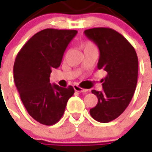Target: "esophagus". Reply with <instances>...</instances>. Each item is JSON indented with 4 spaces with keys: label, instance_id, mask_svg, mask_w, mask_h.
<instances>
[{
    "label": "esophagus",
    "instance_id": "1",
    "mask_svg": "<svg viewBox=\"0 0 152 152\" xmlns=\"http://www.w3.org/2000/svg\"><path fill=\"white\" fill-rule=\"evenodd\" d=\"M73 87H74V90L76 91H78V92H81V93H87V92H88V90H86V89H83V88L80 87L79 86H77V85H74Z\"/></svg>",
    "mask_w": 152,
    "mask_h": 152
}]
</instances>
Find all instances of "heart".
<instances>
[{
	"label": "heart",
	"mask_w": 152,
	"mask_h": 152,
	"mask_svg": "<svg viewBox=\"0 0 152 152\" xmlns=\"http://www.w3.org/2000/svg\"><path fill=\"white\" fill-rule=\"evenodd\" d=\"M94 43H91L90 41H86L81 44V48H82L83 50H86V49H88V48H94Z\"/></svg>",
	"instance_id": "heart-1"
}]
</instances>
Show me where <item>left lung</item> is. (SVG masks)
Returning a JSON list of instances; mask_svg holds the SVG:
<instances>
[{
  "instance_id": "8db88e82",
  "label": "left lung",
  "mask_w": 152,
  "mask_h": 152,
  "mask_svg": "<svg viewBox=\"0 0 152 152\" xmlns=\"http://www.w3.org/2000/svg\"><path fill=\"white\" fill-rule=\"evenodd\" d=\"M85 34L99 47L98 68L107 73L101 80L103 91H91L98 104L90 113L99 123H109L124 113L132 100L137 83L138 59L131 43L113 28H89Z\"/></svg>"
}]
</instances>
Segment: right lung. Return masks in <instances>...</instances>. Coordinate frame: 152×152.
Wrapping results in <instances>:
<instances>
[{
	"label": "right lung",
	"instance_id": "1",
	"mask_svg": "<svg viewBox=\"0 0 152 152\" xmlns=\"http://www.w3.org/2000/svg\"><path fill=\"white\" fill-rule=\"evenodd\" d=\"M77 31L46 28L22 47L14 64V80L28 114L41 124H57L74 88L51 85L52 69L58 68L66 47Z\"/></svg>",
	"mask_w": 152,
	"mask_h": 152
}]
</instances>
